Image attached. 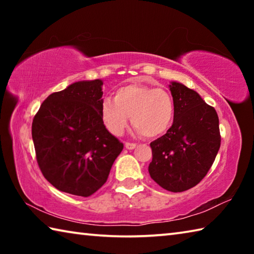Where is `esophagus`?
<instances>
[{
    "instance_id": "1",
    "label": "esophagus",
    "mask_w": 254,
    "mask_h": 254,
    "mask_svg": "<svg viewBox=\"0 0 254 254\" xmlns=\"http://www.w3.org/2000/svg\"><path fill=\"white\" fill-rule=\"evenodd\" d=\"M126 148L127 150H133L136 148V144L135 143H130V142H126Z\"/></svg>"
}]
</instances>
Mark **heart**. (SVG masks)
<instances>
[{
    "mask_svg": "<svg viewBox=\"0 0 254 254\" xmlns=\"http://www.w3.org/2000/svg\"><path fill=\"white\" fill-rule=\"evenodd\" d=\"M103 123L112 134L122 135L128 121L147 137H157L169 130L175 119V103L162 88L128 84L118 88L114 101L106 97L100 109Z\"/></svg>",
    "mask_w": 254,
    "mask_h": 254,
    "instance_id": "b5f03b06",
    "label": "heart"
}]
</instances>
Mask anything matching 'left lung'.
<instances>
[{"mask_svg": "<svg viewBox=\"0 0 254 254\" xmlns=\"http://www.w3.org/2000/svg\"><path fill=\"white\" fill-rule=\"evenodd\" d=\"M169 87L174 123L150 143L149 174L163 189L180 192L196 186L208 173L221 147V134L216 111L198 93L177 81Z\"/></svg>", "mask_w": 254, "mask_h": 254, "instance_id": "obj_1", "label": "left lung"}]
</instances>
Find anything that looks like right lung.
<instances>
[{
    "label": "right lung",
    "instance_id": "obj_1",
    "mask_svg": "<svg viewBox=\"0 0 254 254\" xmlns=\"http://www.w3.org/2000/svg\"><path fill=\"white\" fill-rule=\"evenodd\" d=\"M103 81L80 80L53 93L32 122L37 161L48 182L68 194L88 197L106 183L123 143L101 118Z\"/></svg>",
    "mask_w": 254,
    "mask_h": 254
}]
</instances>
